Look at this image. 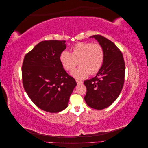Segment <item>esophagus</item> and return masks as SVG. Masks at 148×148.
Instances as JSON below:
<instances>
[{"instance_id": "obj_1", "label": "esophagus", "mask_w": 148, "mask_h": 148, "mask_svg": "<svg viewBox=\"0 0 148 148\" xmlns=\"http://www.w3.org/2000/svg\"><path fill=\"white\" fill-rule=\"evenodd\" d=\"M76 82H77V83L78 84H83V81H80V80H78V79L76 80Z\"/></svg>"}]
</instances>
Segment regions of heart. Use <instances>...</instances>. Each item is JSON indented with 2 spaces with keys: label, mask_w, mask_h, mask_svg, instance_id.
Instances as JSON below:
<instances>
[{
  "label": "heart",
  "mask_w": 148,
  "mask_h": 148,
  "mask_svg": "<svg viewBox=\"0 0 148 148\" xmlns=\"http://www.w3.org/2000/svg\"><path fill=\"white\" fill-rule=\"evenodd\" d=\"M104 51L101 44L89 42H78L71 49V52L66 51L60 55V63L64 69L72 71L78 65L79 68L71 72V75L78 79H83L95 75L100 70L104 63Z\"/></svg>",
  "instance_id": "heart-1"
}]
</instances>
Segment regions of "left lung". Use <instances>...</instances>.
<instances>
[{"label":"left lung","instance_id":"obj_1","mask_svg":"<svg viewBox=\"0 0 148 148\" xmlns=\"http://www.w3.org/2000/svg\"><path fill=\"white\" fill-rule=\"evenodd\" d=\"M104 51V63L96 76L85 80L84 100L92 109L101 110L117 99L123 86L125 65L122 52L115 44L101 35H93Z\"/></svg>","mask_w":148,"mask_h":148}]
</instances>
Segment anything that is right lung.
<instances>
[{
  "label": "right lung",
  "instance_id": "1",
  "mask_svg": "<svg viewBox=\"0 0 148 148\" xmlns=\"http://www.w3.org/2000/svg\"><path fill=\"white\" fill-rule=\"evenodd\" d=\"M65 49V41H44L24 57L21 74L25 90L36 106L47 112L66 108L77 86L60 63V55Z\"/></svg>",
  "mask_w": 148,
  "mask_h": 148
}]
</instances>
